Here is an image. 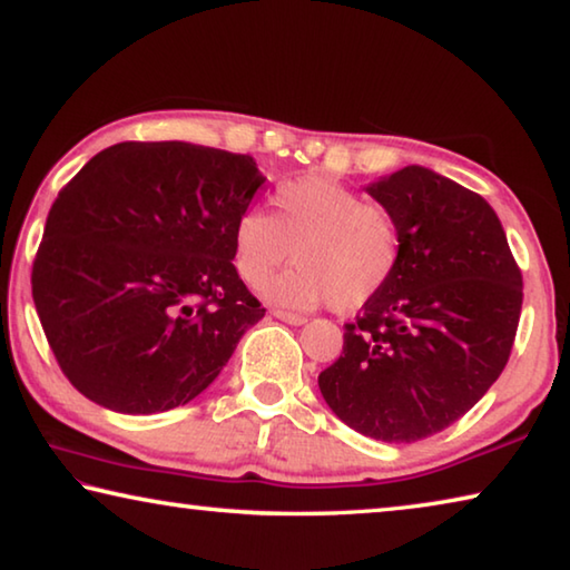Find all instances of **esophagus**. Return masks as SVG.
I'll return each instance as SVG.
<instances>
[{
    "label": "esophagus",
    "instance_id": "34e87169",
    "mask_svg": "<svg viewBox=\"0 0 570 570\" xmlns=\"http://www.w3.org/2000/svg\"><path fill=\"white\" fill-rule=\"evenodd\" d=\"M276 320H282V322H286V324H294V326H298V324H304L306 320L302 314H292V312H284V308H274L272 312Z\"/></svg>",
    "mask_w": 570,
    "mask_h": 570
}]
</instances>
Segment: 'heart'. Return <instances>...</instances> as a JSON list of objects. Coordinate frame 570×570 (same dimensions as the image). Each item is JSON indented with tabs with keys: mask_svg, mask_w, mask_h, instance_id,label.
<instances>
[{
	"mask_svg": "<svg viewBox=\"0 0 570 570\" xmlns=\"http://www.w3.org/2000/svg\"><path fill=\"white\" fill-rule=\"evenodd\" d=\"M288 268L264 292L276 304L308 308L330 302L350 314L377 298L402 262L400 224L387 206L330 176L286 180L274 193V216L246 208L234 228L236 272L258 286Z\"/></svg>",
	"mask_w": 570,
	"mask_h": 570,
	"instance_id": "heart-1",
	"label": "heart"
}]
</instances>
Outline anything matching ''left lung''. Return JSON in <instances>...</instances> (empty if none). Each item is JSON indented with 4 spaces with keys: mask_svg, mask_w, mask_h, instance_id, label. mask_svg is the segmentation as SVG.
Listing matches in <instances>:
<instances>
[{
    "mask_svg": "<svg viewBox=\"0 0 570 570\" xmlns=\"http://www.w3.org/2000/svg\"><path fill=\"white\" fill-rule=\"evenodd\" d=\"M366 190L397 218L402 262L344 324L320 390L362 435L414 442L475 407L505 370L523 276L495 210L455 180L407 166Z\"/></svg>",
    "mask_w": 570,
    "mask_h": 570,
    "instance_id": "obj_1",
    "label": "left lung"
}]
</instances>
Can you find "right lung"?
<instances>
[{
    "instance_id": "add662e5",
    "label": "right lung",
    "mask_w": 570,
    "mask_h": 570,
    "mask_svg": "<svg viewBox=\"0 0 570 570\" xmlns=\"http://www.w3.org/2000/svg\"><path fill=\"white\" fill-rule=\"evenodd\" d=\"M256 160L190 142H118L55 198L32 298L77 392L122 414L198 397L266 308L234 266Z\"/></svg>"
}]
</instances>
